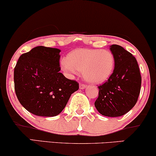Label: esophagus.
<instances>
[{
  "instance_id": "1",
  "label": "esophagus",
  "mask_w": 156,
  "mask_h": 156,
  "mask_svg": "<svg viewBox=\"0 0 156 156\" xmlns=\"http://www.w3.org/2000/svg\"><path fill=\"white\" fill-rule=\"evenodd\" d=\"M79 88H80V89H84V88H86V85L83 84V83H80Z\"/></svg>"
}]
</instances>
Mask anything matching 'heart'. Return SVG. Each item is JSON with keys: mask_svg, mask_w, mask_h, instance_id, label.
Wrapping results in <instances>:
<instances>
[{"mask_svg": "<svg viewBox=\"0 0 156 156\" xmlns=\"http://www.w3.org/2000/svg\"><path fill=\"white\" fill-rule=\"evenodd\" d=\"M69 76L82 72L83 78L91 83H103L110 78L115 67V58L109 50L80 48L70 52L60 62Z\"/></svg>", "mask_w": 156, "mask_h": 156, "instance_id": "1", "label": "heart"}]
</instances>
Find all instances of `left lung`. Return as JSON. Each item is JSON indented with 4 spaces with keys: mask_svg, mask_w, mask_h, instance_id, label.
I'll return each instance as SVG.
<instances>
[{
    "mask_svg": "<svg viewBox=\"0 0 156 156\" xmlns=\"http://www.w3.org/2000/svg\"><path fill=\"white\" fill-rule=\"evenodd\" d=\"M115 58L113 74L98 86V97L94 105L102 115L117 117L124 115L137 103L141 88V76L137 60L123 47L110 46Z\"/></svg>",
    "mask_w": 156,
    "mask_h": 156,
    "instance_id": "8db88e82",
    "label": "left lung"
}]
</instances>
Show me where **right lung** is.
I'll return each instance as SVG.
<instances>
[{"mask_svg":"<svg viewBox=\"0 0 156 156\" xmlns=\"http://www.w3.org/2000/svg\"><path fill=\"white\" fill-rule=\"evenodd\" d=\"M60 50L43 46L22 54L14 68V88L21 105L31 114L55 117L78 90L76 80L60 73Z\"/></svg>","mask_w":156,"mask_h":156,"instance_id":"add662e5","label":"right lung"}]
</instances>
